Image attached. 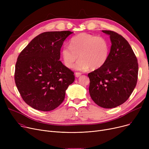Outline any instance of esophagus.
Wrapping results in <instances>:
<instances>
[{
    "mask_svg": "<svg viewBox=\"0 0 149 149\" xmlns=\"http://www.w3.org/2000/svg\"><path fill=\"white\" fill-rule=\"evenodd\" d=\"M75 77H79L80 76H81V74L80 72H75Z\"/></svg>",
    "mask_w": 149,
    "mask_h": 149,
    "instance_id": "1",
    "label": "esophagus"
}]
</instances>
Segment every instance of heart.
Here are the masks:
<instances>
[{
  "instance_id": "1",
  "label": "heart",
  "mask_w": 149,
  "mask_h": 149,
  "mask_svg": "<svg viewBox=\"0 0 149 149\" xmlns=\"http://www.w3.org/2000/svg\"><path fill=\"white\" fill-rule=\"evenodd\" d=\"M110 45L107 39L86 33L73 37L70 46L65 45L61 48V55L65 66L72 68L79 58L74 68L77 70L97 69L103 66L107 61Z\"/></svg>"
}]
</instances>
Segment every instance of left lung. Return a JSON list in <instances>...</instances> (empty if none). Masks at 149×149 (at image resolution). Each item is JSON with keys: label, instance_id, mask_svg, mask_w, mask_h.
I'll return each mask as SVG.
<instances>
[{"label": "left lung", "instance_id": "obj_1", "mask_svg": "<svg viewBox=\"0 0 149 149\" xmlns=\"http://www.w3.org/2000/svg\"><path fill=\"white\" fill-rule=\"evenodd\" d=\"M102 31L110 36L111 51L106 63L88 74L89 91L97 105L111 109L130 97L136 85L138 64L130 45L122 36L112 31Z\"/></svg>", "mask_w": 149, "mask_h": 149}]
</instances>
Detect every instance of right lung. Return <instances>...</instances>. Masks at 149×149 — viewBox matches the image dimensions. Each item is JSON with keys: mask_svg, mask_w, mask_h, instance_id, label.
<instances>
[{"mask_svg": "<svg viewBox=\"0 0 149 149\" xmlns=\"http://www.w3.org/2000/svg\"><path fill=\"white\" fill-rule=\"evenodd\" d=\"M69 31H49L36 36L23 49L15 64L14 80L25 102L41 111L60 106L74 72L63 65L60 49Z\"/></svg>", "mask_w": 149, "mask_h": 149, "instance_id": "obj_1", "label": "right lung"}]
</instances>
